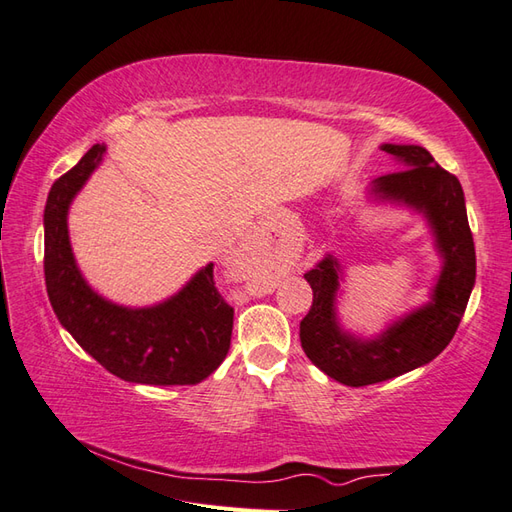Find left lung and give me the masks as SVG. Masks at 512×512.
<instances>
[{
  "instance_id": "left-lung-1",
  "label": "left lung",
  "mask_w": 512,
  "mask_h": 512,
  "mask_svg": "<svg viewBox=\"0 0 512 512\" xmlns=\"http://www.w3.org/2000/svg\"><path fill=\"white\" fill-rule=\"evenodd\" d=\"M380 149L402 171L372 180L367 195L374 202L420 213L442 266L429 301L369 339L347 332L339 321L336 301L343 290L339 259L325 255L303 275L314 299L299 325L301 347L323 374L347 387L383 383L431 363L451 343L475 286V246L460 180L444 171L424 147L383 143Z\"/></svg>"
}]
</instances>
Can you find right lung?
Instances as JSON below:
<instances>
[{
  "label": "right lung",
  "instance_id": "obj_1",
  "mask_svg": "<svg viewBox=\"0 0 512 512\" xmlns=\"http://www.w3.org/2000/svg\"><path fill=\"white\" fill-rule=\"evenodd\" d=\"M105 151V145H94L48 193L43 273L52 310L85 352L127 383H202L222 365L233 332V308L215 288L213 264L200 268L176 295L145 308L105 299L76 266L68 211Z\"/></svg>",
  "mask_w": 512,
  "mask_h": 512
}]
</instances>
